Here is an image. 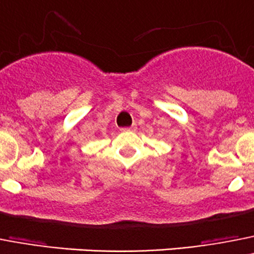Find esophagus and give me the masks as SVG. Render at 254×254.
I'll return each instance as SVG.
<instances>
[{
  "label": "esophagus",
  "mask_w": 254,
  "mask_h": 254,
  "mask_svg": "<svg viewBox=\"0 0 254 254\" xmlns=\"http://www.w3.org/2000/svg\"><path fill=\"white\" fill-rule=\"evenodd\" d=\"M125 130H129V131H134V130H136V125L133 124V125H131V127H127V129H125Z\"/></svg>",
  "instance_id": "1"
}]
</instances>
